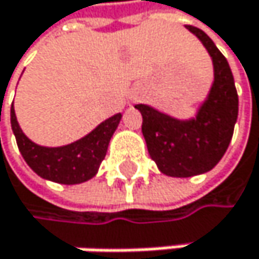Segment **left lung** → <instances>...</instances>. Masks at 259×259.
Masks as SVG:
<instances>
[{
    "label": "left lung",
    "instance_id": "8db88e82",
    "mask_svg": "<svg viewBox=\"0 0 259 259\" xmlns=\"http://www.w3.org/2000/svg\"><path fill=\"white\" fill-rule=\"evenodd\" d=\"M208 49L214 65V83L196 119L179 121L138 104L141 131L151 158L171 177H193L213 169L232 141L238 118V93L232 69L213 40L186 24Z\"/></svg>",
    "mask_w": 259,
    "mask_h": 259
}]
</instances>
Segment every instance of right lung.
Segmentation results:
<instances>
[{"label": "right lung", "instance_id": "right-lung-1", "mask_svg": "<svg viewBox=\"0 0 259 259\" xmlns=\"http://www.w3.org/2000/svg\"><path fill=\"white\" fill-rule=\"evenodd\" d=\"M121 121V113L108 118L99 124L92 134L82 140L63 147H41L32 143L17 122L14 104L11 108V124L17 138L18 149L40 177L63 185H76L90 180L96 172L107 154L110 138Z\"/></svg>", "mask_w": 259, "mask_h": 259}]
</instances>
